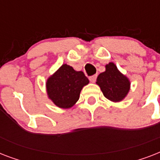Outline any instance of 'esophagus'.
<instances>
[{
	"label": "esophagus",
	"instance_id": "1",
	"mask_svg": "<svg viewBox=\"0 0 160 160\" xmlns=\"http://www.w3.org/2000/svg\"><path fill=\"white\" fill-rule=\"evenodd\" d=\"M96 78H97V75H92V76H90V77L89 78V79H90V82L95 83V80H96Z\"/></svg>",
	"mask_w": 160,
	"mask_h": 160
}]
</instances>
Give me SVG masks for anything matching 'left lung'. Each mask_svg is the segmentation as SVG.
Wrapping results in <instances>:
<instances>
[{"label": "left lung", "mask_w": 160, "mask_h": 160, "mask_svg": "<svg viewBox=\"0 0 160 160\" xmlns=\"http://www.w3.org/2000/svg\"><path fill=\"white\" fill-rule=\"evenodd\" d=\"M96 84L106 99L116 103L126 97L131 83L126 75L118 70L114 63L109 62L105 65V71L98 75Z\"/></svg>", "instance_id": "left-lung-1"}]
</instances>
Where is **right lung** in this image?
I'll list each match as a JSON object with an SVG mask.
<instances>
[{
    "label": "right lung",
    "instance_id": "right-lung-1",
    "mask_svg": "<svg viewBox=\"0 0 160 160\" xmlns=\"http://www.w3.org/2000/svg\"><path fill=\"white\" fill-rule=\"evenodd\" d=\"M90 83L82 71H76L66 64H63L46 83L48 98L61 109H70L80 98V91Z\"/></svg>",
    "mask_w": 160,
    "mask_h": 160
}]
</instances>
